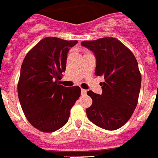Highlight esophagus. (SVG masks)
I'll return each instance as SVG.
<instances>
[{"label": "esophagus", "instance_id": "34e87169", "mask_svg": "<svg viewBox=\"0 0 158 158\" xmlns=\"http://www.w3.org/2000/svg\"><path fill=\"white\" fill-rule=\"evenodd\" d=\"M81 92H82V95H85L86 94V90L84 89H81Z\"/></svg>", "mask_w": 158, "mask_h": 158}]
</instances>
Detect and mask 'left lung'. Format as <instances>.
I'll return each mask as SVG.
<instances>
[{
    "label": "left lung",
    "mask_w": 158,
    "mask_h": 158,
    "mask_svg": "<svg viewBox=\"0 0 158 158\" xmlns=\"http://www.w3.org/2000/svg\"><path fill=\"white\" fill-rule=\"evenodd\" d=\"M94 53L95 75L103 76L102 94H87L92 106L86 109L92 123L109 131L120 128L132 116L141 87V73L135 56L121 42L112 37L81 43Z\"/></svg>",
    "instance_id": "8db88e82"
}]
</instances>
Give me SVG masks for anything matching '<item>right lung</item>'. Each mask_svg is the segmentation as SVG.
I'll return each mask as SVG.
<instances>
[{
  "label": "right lung",
  "instance_id": "obj_1",
  "mask_svg": "<svg viewBox=\"0 0 158 158\" xmlns=\"http://www.w3.org/2000/svg\"><path fill=\"white\" fill-rule=\"evenodd\" d=\"M77 42L47 37L23 61L17 86L19 100L30 123L42 132H53L66 124L71 109L80 96L79 86L60 84L68 52Z\"/></svg>",
  "mask_w": 158,
  "mask_h": 158
}]
</instances>
